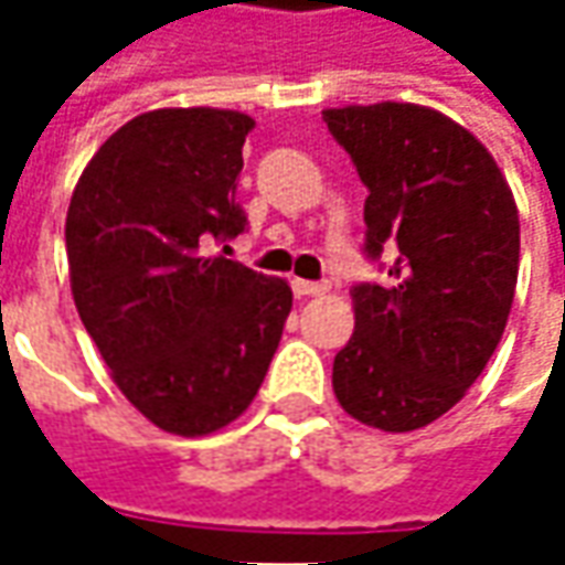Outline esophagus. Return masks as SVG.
Masks as SVG:
<instances>
[{"label": "esophagus", "instance_id": "34e87169", "mask_svg": "<svg viewBox=\"0 0 565 565\" xmlns=\"http://www.w3.org/2000/svg\"><path fill=\"white\" fill-rule=\"evenodd\" d=\"M292 289L298 298H311V295L327 292V282H311V279H292Z\"/></svg>", "mask_w": 565, "mask_h": 565}]
</instances>
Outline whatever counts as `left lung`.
<instances>
[{
  "instance_id": "1",
  "label": "left lung",
  "mask_w": 565,
  "mask_h": 565,
  "mask_svg": "<svg viewBox=\"0 0 565 565\" xmlns=\"http://www.w3.org/2000/svg\"><path fill=\"white\" fill-rule=\"evenodd\" d=\"M323 121L367 185V254L399 250L383 286L352 289L333 393L367 427L418 430L466 396L503 339L519 206L488 147L430 106H339Z\"/></svg>"
}]
</instances>
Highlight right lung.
<instances>
[{
  "label": "right lung",
  "instance_id": "add662e5",
  "mask_svg": "<svg viewBox=\"0 0 565 565\" xmlns=\"http://www.w3.org/2000/svg\"><path fill=\"white\" fill-rule=\"evenodd\" d=\"M235 109H153L125 121L77 179L65 250L75 308L125 399L166 434L206 437L267 377L292 289L206 254L235 238L242 147Z\"/></svg>",
  "mask_w": 565,
  "mask_h": 565
}]
</instances>
